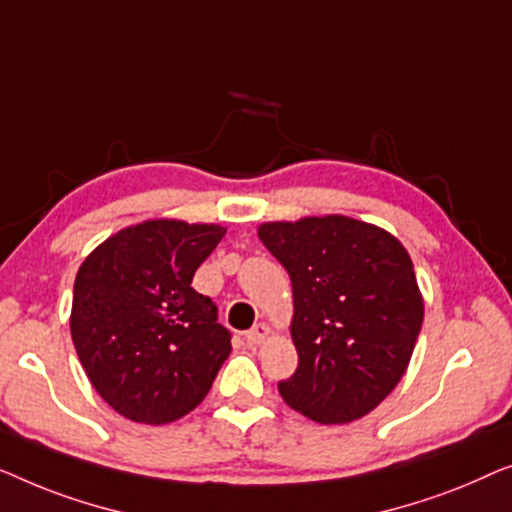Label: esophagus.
Masks as SVG:
<instances>
[{
  "mask_svg": "<svg viewBox=\"0 0 512 512\" xmlns=\"http://www.w3.org/2000/svg\"><path fill=\"white\" fill-rule=\"evenodd\" d=\"M266 338H269V327L262 325V322H259V325H255L250 331H246V341H248L250 345L264 343Z\"/></svg>",
  "mask_w": 512,
  "mask_h": 512,
  "instance_id": "esophagus-1",
  "label": "esophagus"
}]
</instances>
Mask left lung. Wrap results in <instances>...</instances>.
Instances as JSON below:
<instances>
[{
    "mask_svg": "<svg viewBox=\"0 0 512 512\" xmlns=\"http://www.w3.org/2000/svg\"><path fill=\"white\" fill-rule=\"evenodd\" d=\"M257 234L292 280L299 366L280 397L320 424L371 413L406 373L424 320L406 248L345 215L266 222Z\"/></svg>",
    "mask_w": 512,
    "mask_h": 512,
    "instance_id": "1",
    "label": "left lung"
}]
</instances>
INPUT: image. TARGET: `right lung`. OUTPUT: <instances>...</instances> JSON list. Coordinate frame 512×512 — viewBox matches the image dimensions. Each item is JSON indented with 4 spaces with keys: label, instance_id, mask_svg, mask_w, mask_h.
<instances>
[{
    "label": "right lung",
    "instance_id": "right-lung-1",
    "mask_svg": "<svg viewBox=\"0 0 512 512\" xmlns=\"http://www.w3.org/2000/svg\"><path fill=\"white\" fill-rule=\"evenodd\" d=\"M222 236L220 225L148 220L113 234L78 269L71 338L99 397L127 420L187 415L232 352L218 306L192 287Z\"/></svg>",
    "mask_w": 512,
    "mask_h": 512
}]
</instances>
